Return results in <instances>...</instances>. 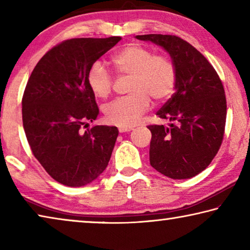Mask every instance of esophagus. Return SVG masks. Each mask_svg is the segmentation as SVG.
Masks as SVG:
<instances>
[{"label": "esophagus", "instance_id": "esophagus-1", "mask_svg": "<svg viewBox=\"0 0 250 250\" xmlns=\"http://www.w3.org/2000/svg\"><path fill=\"white\" fill-rule=\"evenodd\" d=\"M132 130L131 126H119V132L124 133V132H129V131Z\"/></svg>", "mask_w": 250, "mask_h": 250}]
</instances>
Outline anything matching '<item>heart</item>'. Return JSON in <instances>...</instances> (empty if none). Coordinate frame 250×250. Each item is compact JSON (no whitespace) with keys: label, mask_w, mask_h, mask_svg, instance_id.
<instances>
[{"label":"heart","mask_w":250,"mask_h":250,"mask_svg":"<svg viewBox=\"0 0 250 250\" xmlns=\"http://www.w3.org/2000/svg\"><path fill=\"white\" fill-rule=\"evenodd\" d=\"M112 64L118 75L130 76V95L104 105V116L108 124L118 126L135 125L150 105L167 101L174 92L177 67L166 55L138 44H131L113 55ZM87 83L97 98L105 99L113 87L110 71L99 62H94L87 73Z\"/></svg>","instance_id":"1"}]
</instances>
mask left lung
I'll list each match as a JSON object with an SVG mask.
<instances>
[{
    "instance_id": "obj_1",
    "label": "left lung",
    "mask_w": 250,
    "mask_h": 250,
    "mask_svg": "<svg viewBox=\"0 0 250 250\" xmlns=\"http://www.w3.org/2000/svg\"><path fill=\"white\" fill-rule=\"evenodd\" d=\"M135 37L162 46L177 67L176 91L156 112L172 124L147 125L150 164L170 179H191L209 166L222 146L227 112L223 83L209 62L180 37Z\"/></svg>"
}]
</instances>
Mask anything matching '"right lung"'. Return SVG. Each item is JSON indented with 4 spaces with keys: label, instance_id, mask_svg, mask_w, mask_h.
<instances>
[{
    "label": "right lung",
    "instance_id": "1",
    "mask_svg": "<svg viewBox=\"0 0 250 250\" xmlns=\"http://www.w3.org/2000/svg\"><path fill=\"white\" fill-rule=\"evenodd\" d=\"M119 41L111 36L62 42L40 59L28 78L22 99L25 134L41 166L62 185L90 183L111 158L117 126L84 129L99 115L87 73Z\"/></svg>",
    "mask_w": 250,
    "mask_h": 250
}]
</instances>
